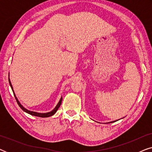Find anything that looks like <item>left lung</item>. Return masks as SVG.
I'll return each mask as SVG.
<instances>
[{
  "label": "left lung",
  "mask_w": 152,
  "mask_h": 152,
  "mask_svg": "<svg viewBox=\"0 0 152 152\" xmlns=\"http://www.w3.org/2000/svg\"><path fill=\"white\" fill-rule=\"evenodd\" d=\"M116 122V120H115V121H113V122H107V123H111V122Z\"/></svg>",
  "instance_id": "8db88e82"
}]
</instances>
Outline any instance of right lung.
Masks as SVG:
<instances>
[{
    "label": "right lung",
    "instance_id": "right-lung-1",
    "mask_svg": "<svg viewBox=\"0 0 152 152\" xmlns=\"http://www.w3.org/2000/svg\"><path fill=\"white\" fill-rule=\"evenodd\" d=\"M10 74V73H9ZM9 83H10V86H11V88L12 89V91H13L14 93V97H15V98L16 99V102H17L18 104L19 107H20V109H21L23 111L26 112L28 114H30V115H34V116H37V117H41V118H47V117H50V116H52L54 114H55L56 112H57V111L58 110V109H59L60 106H61V102H62V96L61 97V98H60L59 102H58V104L57 105H56V107L54 108L53 110H52L50 112H47V113H38V112H35V111H30V110H28L27 109H26L24 107H23V105L21 104L20 103V102L18 100L17 97H16L15 93H14V90H13V87H12V85L11 84V82H10V75H9Z\"/></svg>",
    "mask_w": 152,
    "mask_h": 152
}]
</instances>
